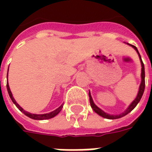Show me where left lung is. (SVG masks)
<instances>
[{
	"mask_svg": "<svg viewBox=\"0 0 152 152\" xmlns=\"http://www.w3.org/2000/svg\"><path fill=\"white\" fill-rule=\"evenodd\" d=\"M132 47H134V49L136 50V51L137 52V53H138V55H139V58H140V60H141V64H142V74H141V76H142V82H141L140 87H139L138 94H137L136 99L134 100V102L131 103L130 105H129V107H128L127 110H126L124 113H122V114L121 115H108L107 113H105V112H103V111H102L101 109L99 108V107H98L94 103L92 97H91V95H90V93H89V102H90V106H91V107L94 109V111L96 113H98V114H99V115H101L102 117L106 118V119H111V120H114V119H118V118L123 117L124 115H127L128 113H129L132 110H134V108L136 107V106H137V103L139 102L140 99H142V94H143L144 89H145V69H144V64L143 63H142V61L140 54H139V53H138V50H137V48L134 46V45H132Z\"/></svg>",
	"mask_w": 152,
	"mask_h": 152,
	"instance_id": "1",
	"label": "left lung"
}]
</instances>
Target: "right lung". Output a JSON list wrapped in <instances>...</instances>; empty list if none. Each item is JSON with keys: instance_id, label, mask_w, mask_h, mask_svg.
<instances>
[{"instance_id": "add662e5", "label": "right lung", "mask_w": 152, "mask_h": 152, "mask_svg": "<svg viewBox=\"0 0 152 152\" xmlns=\"http://www.w3.org/2000/svg\"><path fill=\"white\" fill-rule=\"evenodd\" d=\"M6 87H7V90H8L9 95H10V99H11L12 102H14V103L15 104V106H16V107H17L18 109H19V111H21V112H23V114L26 115H27V116H28V117H30V118H31V119H33V120H39V121H42V120H47V119H50V118H53V117H54V116H55L56 115L58 114V113L60 112V111H61V110H62V108H63V105H61L59 107H58V108H57L56 110H54L53 112H50V113H46V114L37 115V114H31V113H29V112L24 111V110L21 107L18 105L17 102H16V101L15 100V99L13 98V95H12V93H11V91H10V86H9L8 83H7V85H6Z\"/></svg>"}]
</instances>
